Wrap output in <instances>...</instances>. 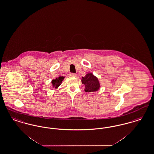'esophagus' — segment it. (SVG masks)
<instances>
[{
	"label": "esophagus",
	"mask_w": 154,
	"mask_h": 154,
	"mask_svg": "<svg viewBox=\"0 0 154 154\" xmlns=\"http://www.w3.org/2000/svg\"><path fill=\"white\" fill-rule=\"evenodd\" d=\"M70 75L72 76V77H77V74L75 73H70Z\"/></svg>",
	"instance_id": "34e87169"
}]
</instances>
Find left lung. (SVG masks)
Segmentation results:
<instances>
[{
  "mask_svg": "<svg viewBox=\"0 0 154 154\" xmlns=\"http://www.w3.org/2000/svg\"><path fill=\"white\" fill-rule=\"evenodd\" d=\"M81 82L85 87L84 91L87 92H96L100 87L98 79L92 73H88L82 77Z\"/></svg>",
  "mask_w": 154,
  "mask_h": 154,
  "instance_id": "obj_1",
  "label": "left lung"
}]
</instances>
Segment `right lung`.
Returning a JSON list of instances; mask_svg holds the SVG:
<instances>
[{"label":"right lung","instance_id":"right-lung-1","mask_svg":"<svg viewBox=\"0 0 154 154\" xmlns=\"http://www.w3.org/2000/svg\"><path fill=\"white\" fill-rule=\"evenodd\" d=\"M64 79H65V77L60 76L58 78H56L55 79L52 80L51 83L53 88H55V89L58 88L61 85V83Z\"/></svg>","mask_w":154,"mask_h":154}]
</instances>
